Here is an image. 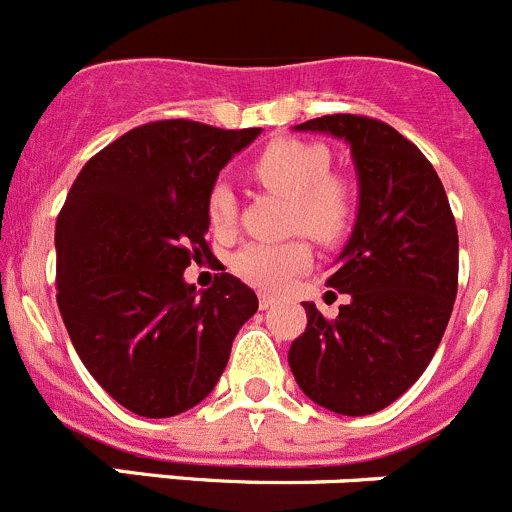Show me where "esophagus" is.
Wrapping results in <instances>:
<instances>
[{
	"mask_svg": "<svg viewBox=\"0 0 512 512\" xmlns=\"http://www.w3.org/2000/svg\"><path fill=\"white\" fill-rule=\"evenodd\" d=\"M276 304V299L271 297V294H259V307L261 309H269V307H274Z\"/></svg>",
	"mask_w": 512,
	"mask_h": 512,
	"instance_id": "esophagus-1",
	"label": "esophagus"
}]
</instances>
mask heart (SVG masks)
I'll return each instance as SVG.
<instances>
[{
  "instance_id": "b5f03b06",
  "label": "heart",
  "mask_w": 512,
  "mask_h": 512,
  "mask_svg": "<svg viewBox=\"0 0 512 512\" xmlns=\"http://www.w3.org/2000/svg\"><path fill=\"white\" fill-rule=\"evenodd\" d=\"M330 152L320 144L279 139L253 162V175L269 190L292 198V231L320 243H337L353 220L348 185L330 177ZM208 223L215 233H228L236 223V195L231 185L215 182L208 192ZM312 264V248L304 241L246 243L231 259V269L264 292H281Z\"/></svg>"
}]
</instances>
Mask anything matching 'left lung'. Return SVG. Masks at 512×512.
<instances>
[{
  "label": "left lung",
  "mask_w": 512,
  "mask_h": 512,
  "mask_svg": "<svg viewBox=\"0 0 512 512\" xmlns=\"http://www.w3.org/2000/svg\"><path fill=\"white\" fill-rule=\"evenodd\" d=\"M294 131L342 139L358 175V215L330 287L348 294L335 320L312 302L289 348L304 396L368 416L409 391L437 353L457 297L459 241L442 180L393 126L332 114Z\"/></svg>",
  "instance_id": "1"
}]
</instances>
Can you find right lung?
Returning <instances> with one entry per match:
<instances>
[{"label":"right lung","instance_id":"right-lung-1","mask_svg":"<svg viewBox=\"0 0 512 512\" xmlns=\"http://www.w3.org/2000/svg\"><path fill=\"white\" fill-rule=\"evenodd\" d=\"M261 129L152 121L88 159L55 225L58 307L88 373L124 409L167 419L198 406L259 299L233 274L185 281L213 256L208 192Z\"/></svg>","mask_w":512,"mask_h":512}]
</instances>
